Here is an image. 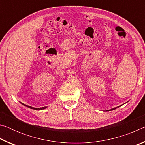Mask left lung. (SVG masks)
I'll return each mask as SVG.
<instances>
[{"mask_svg":"<svg viewBox=\"0 0 145 145\" xmlns=\"http://www.w3.org/2000/svg\"><path fill=\"white\" fill-rule=\"evenodd\" d=\"M116 109V108H114V109H111V111H112V110H114V109Z\"/></svg>","mask_w":145,"mask_h":145,"instance_id":"obj_1","label":"left lung"}]
</instances>
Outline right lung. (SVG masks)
<instances>
[{
	"label": "right lung",
	"instance_id": "obj_1",
	"mask_svg": "<svg viewBox=\"0 0 145 145\" xmlns=\"http://www.w3.org/2000/svg\"><path fill=\"white\" fill-rule=\"evenodd\" d=\"M21 104H23L24 105H25V106H26V107L30 108V109H34V110H42V109H45V108H46V107H41V108H34V107H33L29 106V105H25V104H22V103H21Z\"/></svg>",
	"mask_w": 145,
	"mask_h": 145
}]
</instances>
